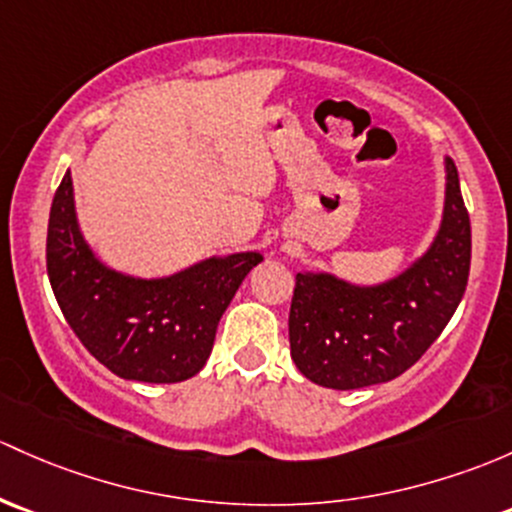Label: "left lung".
Returning a JSON list of instances; mask_svg holds the SVG:
<instances>
[{
  "instance_id": "left-lung-1",
  "label": "left lung",
  "mask_w": 512,
  "mask_h": 512,
  "mask_svg": "<svg viewBox=\"0 0 512 512\" xmlns=\"http://www.w3.org/2000/svg\"><path fill=\"white\" fill-rule=\"evenodd\" d=\"M471 270V223L454 161L446 159L444 220L434 245L380 287L297 274L289 346L301 375L333 390L387 383L412 368L454 316Z\"/></svg>"
}]
</instances>
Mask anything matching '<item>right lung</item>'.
I'll use <instances>...</instances> for the list:
<instances>
[{"label": "right lung", "instance_id": "add662e5", "mask_svg": "<svg viewBox=\"0 0 512 512\" xmlns=\"http://www.w3.org/2000/svg\"><path fill=\"white\" fill-rule=\"evenodd\" d=\"M260 252L201 262L166 279H134L95 260L78 230L71 171L48 215L46 270L68 326L125 380L181 383L206 365L215 328Z\"/></svg>", "mask_w": 512, "mask_h": 512}]
</instances>
